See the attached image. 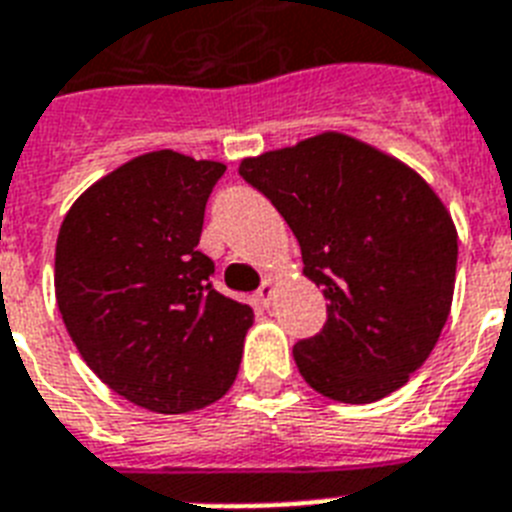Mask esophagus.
<instances>
[{
	"label": "esophagus",
	"mask_w": 512,
	"mask_h": 512,
	"mask_svg": "<svg viewBox=\"0 0 512 512\" xmlns=\"http://www.w3.org/2000/svg\"><path fill=\"white\" fill-rule=\"evenodd\" d=\"M271 300H273V279L271 276H265L263 284H260V289H257V303L268 308V305H271Z\"/></svg>",
	"instance_id": "1"
}]
</instances>
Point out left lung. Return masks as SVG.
Masks as SVG:
<instances>
[{
    "label": "left lung",
    "mask_w": 512,
    "mask_h": 512,
    "mask_svg": "<svg viewBox=\"0 0 512 512\" xmlns=\"http://www.w3.org/2000/svg\"><path fill=\"white\" fill-rule=\"evenodd\" d=\"M300 241L327 324L295 345L303 380L372 404L417 372L452 311L457 228L412 167L342 132L239 164Z\"/></svg>",
    "instance_id": "8db88e82"
}]
</instances>
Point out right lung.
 Returning <instances> with one entry per match:
<instances>
[{"label": "right lung", "instance_id": "1", "mask_svg": "<svg viewBox=\"0 0 512 512\" xmlns=\"http://www.w3.org/2000/svg\"><path fill=\"white\" fill-rule=\"evenodd\" d=\"M225 164L151 151L74 201L55 244V297L76 350L148 412L185 414L236 380L255 313L220 295L199 252Z\"/></svg>", "mask_w": 512, "mask_h": 512}]
</instances>
